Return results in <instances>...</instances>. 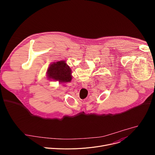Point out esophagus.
Masks as SVG:
<instances>
[{"label":"esophagus","mask_w":155,"mask_h":155,"mask_svg":"<svg viewBox=\"0 0 155 155\" xmlns=\"http://www.w3.org/2000/svg\"><path fill=\"white\" fill-rule=\"evenodd\" d=\"M81 86H82L83 87H84V88H86L87 87V84L86 83H81Z\"/></svg>","instance_id":"obj_1"}]
</instances>
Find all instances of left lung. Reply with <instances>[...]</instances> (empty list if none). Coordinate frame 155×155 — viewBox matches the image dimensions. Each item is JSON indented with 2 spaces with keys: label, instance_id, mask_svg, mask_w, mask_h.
Segmentation results:
<instances>
[{
  "label": "left lung",
  "instance_id": "obj_1",
  "mask_svg": "<svg viewBox=\"0 0 155 155\" xmlns=\"http://www.w3.org/2000/svg\"><path fill=\"white\" fill-rule=\"evenodd\" d=\"M48 77L60 82H69L72 80L71 70L64 61L53 62L47 71Z\"/></svg>",
  "mask_w": 155,
  "mask_h": 155
}]
</instances>
